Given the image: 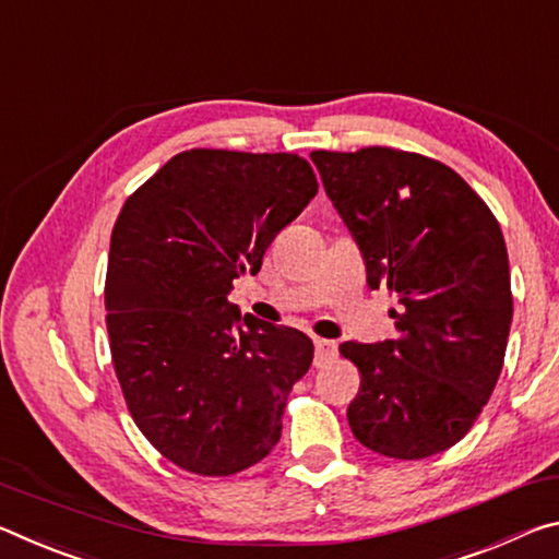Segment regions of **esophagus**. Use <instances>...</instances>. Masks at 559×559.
<instances>
[{
  "mask_svg": "<svg viewBox=\"0 0 559 559\" xmlns=\"http://www.w3.org/2000/svg\"><path fill=\"white\" fill-rule=\"evenodd\" d=\"M314 366H324L326 361H332L336 356V344L329 342V340H314Z\"/></svg>",
  "mask_w": 559,
  "mask_h": 559,
  "instance_id": "esophagus-1",
  "label": "esophagus"
}]
</instances>
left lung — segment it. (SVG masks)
I'll use <instances>...</instances> for the list:
<instances>
[{
	"label": "left lung",
	"mask_w": 559,
	"mask_h": 559,
	"mask_svg": "<svg viewBox=\"0 0 559 559\" xmlns=\"http://www.w3.org/2000/svg\"><path fill=\"white\" fill-rule=\"evenodd\" d=\"M309 158L359 245L369 287L399 299L393 340L340 346L361 371L352 433L389 459L441 453L471 431L506 359L512 295L498 219L426 155L373 145Z\"/></svg>",
	"instance_id": "1"
}]
</instances>
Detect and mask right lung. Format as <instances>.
<instances>
[{"instance_id": "right-lung-1", "label": "right lung", "mask_w": 559, "mask_h": 559, "mask_svg": "<svg viewBox=\"0 0 559 559\" xmlns=\"http://www.w3.org/2000/svg\"><path fill=\"white\" fill-rule=\"evenodd\" d=\"M292 153L195 148L126 200L111 235L106 324L128 411L170 463L233 475L282 436L287 396L314 359L292 326L240 314L233 280L317 195Z\"/></svg>"}]
</instances>
